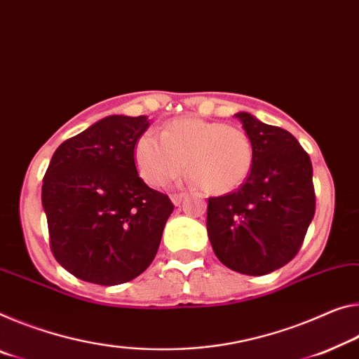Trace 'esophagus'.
Returning <instances> with one entry per match:
<instances>
[{
  "mask_svg": "<svg viewBox=\"0 0 359 359\" xmlns=\"http://www.w3.org/2000/svg\"><path fill=\"white\" fill-rule=\"evenodd\" d=\"M185 195L184 193H174V195H170V200H172V203L175 204V206H179V204L182 203V200H184Z\"/></svg>",
  "mask_w": 359,
  "mask_h": 359,
  "instance_id": "esophagus-1",
  "label": "esophagus"
}]
</instances>
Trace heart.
Listing matches in <instances>:
<instances>
[{
	"label": "heart",
	"mask_w": 359,
	"mask_h": 359,
	"mask_svg": "<svg viewBox=\"0 0 359 359\" xmlns=\"http://www.w3.org/2000/svg\"><path fill=\"white\" fill-rule=\"evenodd\" d=\"M134 156L142 179L153 187L179 177L187 163V170L203 190L222 195L249 177L254 144L238 126L184 116L166 124L161 135L142 134Z\"/></svg>",
	"instance_id": "obj_1"
}]
</instances>
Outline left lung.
Masks as SVG:
<instances>
[{
    "mask_svg": "<svg viewBox=\"0 0 359 359\" xmlns=\"http://www.w3.org/2000/svg\"><path fill=\"white\" fill-rule=\"evenodd\" d=\"M254 144V166L240 189L209 198L208 236L230 270L262 276L291 262L315 215L309 153L286 129L235 115Z\"/></svg>",
    "mask_w": 359,
    "mask_h": 359,
    "instance_id": "left-lung-1",
    "label": "left lung"
}]
</instances>
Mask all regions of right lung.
Returning a JSON list of instances; mask_svg holds the SVG:
<instances>
[{"label": "right lung", "instance_id": "1", "mask_svg": "<svg viewBox=\"0 0 359 359\" xmlns=\"http://www.w3.org/2000/svg\"><path fill=\"white\" fill-rule=\"evenodd\" d=\"M149 126L144 115L107 116L50 159L41 191L50 251L79 280L116 286L155 259L174 204L135 168V142Z\"/></svg>", "mask_w": 359, "mask_h": 359}]
</instances>
